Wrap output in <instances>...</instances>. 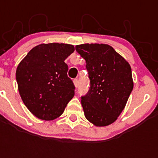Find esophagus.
I'll use <instances>...</instances> for the list:
<instances>
[{"mask_svg": "<svg viewBox=\"0 0 158 158\" xmlns=\"http://www.w3.org/2000/svg\"><path fill=\"white\" fill-rule=\"evenodd\" d=\"M73 82H74V86L76 87V88L79 86V80H78V79H74V80H73Z\"/></svg>", "mask_w": 158, "mask_h": 158, "instance_id": "esophagus-1", "label": "esophagus"}]
</instances>
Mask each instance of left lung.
Returning a JSON list of instances; mask_svg holds the SVG:
<instances>
[{
  "label": "left lung",
  "instance_id": "1",
  "mask_svg": "<svg viewBox=\"0 0 158 158\" xmlns=\"http://www.w3.org/2000/svg\"><path fill=\"white\" fill-rule=\"evenodd\" d=\"M75 50L86 61L90 80L81 97L84 115L96 126L112 124L124 110L134 88L130 64L106 44H81Z\"/></svg>",
  "mask_w": 158,
  "mask_h": 158
}]
</instances>
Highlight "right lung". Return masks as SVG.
<instances>
[{
  "mask_svg": "<svg viewBox=\"0 0 158 158\" xmlns=\"http://www.w3.org/2000/svg\"><path fill=\"white\" fill-rule=\"evenodd\" d=\"M74 47L64 43L40 44L27 54L16 69V81L24 105L38 119L59 117L74 95L64 60Z\"/></svg>",
  "mask_w": 158,
  "mask_h": 158,
  "instance_id": "1",
  "label": "right lung"
}]
</instances>
